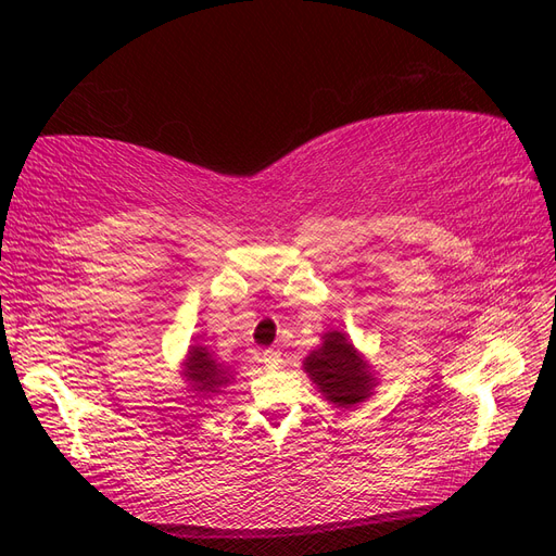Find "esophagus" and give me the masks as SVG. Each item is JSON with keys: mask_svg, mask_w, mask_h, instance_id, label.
Listing matches in <instances>:
<instances>
[{"mask_svg": "<svg viewBox=\"0 0 556 556\" xmlns=\"http://www.w3.org/2000/svg\"><path fill=\"white\" fill-rule=\"evenodd\" d=\"M280 352L278 350H264L262 352V364L268 368H278L280 366Z\"/></svg>", "mask_w": 556, "mask_h": 556, "instance_id": "obj_1", "label": "esophagus"}]
</instances>
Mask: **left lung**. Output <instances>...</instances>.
Here are the masks:
<instances>
[{
    "instance_id": "1",
    "label": "left lung",
    "mask_w": 556,
    "mask_h": 556,
    "mask_svg": "<svg viewBox=\"0 0 556 556\" xmlns=\"http://www.w3.org/2000/svg\"><path fill=\"white\" fill-rule=\"evenodd\" d=\"M304 374L336 408L359 406L378 387L371 362L341 329H329L319 336V345L304 359Z\"/></svg>"
}]
</instances>
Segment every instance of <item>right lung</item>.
Listing matches in <instances>:
<instances>
[{
  "label": "right lung",
  "instance_id": "1",
  "mask_svg": "<svg viewBox=\"0 0 556 556\" xmlns=\"http://www.w3.org/2000/svg\"><path fill=\"white\" fill-rule=\"evenodd\" d=\"M180 376L188 382V392H192L199 399L223 394L225 387L233 382L231 366H227L225 362H217L213 352L201 343L188 348V355H185L180 364Z\"/></svg>",
  "mask_w": 556,
  "mask_h": 556
}]
</instances>
